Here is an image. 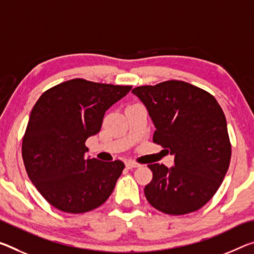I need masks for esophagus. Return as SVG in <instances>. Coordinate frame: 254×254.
<instances>
[{
  "mask_svg": "<svg viewBox=\"0 0 254 254\" xmlns=\"http://www.w3.org/2000/svg\"><path fill=\"white\" fill-rule=\"evenodd\" d=\"M126 165H127V167L128 168V170H132V168H136V167L140 166V164L135 163V162H132V160H128V162L126 163Z\"/></svg>",
  "mask_w": 254,
  "mask_h": 254,
  "instance_id": "obj_1",
  "label": "esophagus"
}]
</instances>
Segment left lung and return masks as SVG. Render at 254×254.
Here are the masks:
<instances>
[{
  "mask_svg": "<svg viewBox=\"0 0 254 254\" xmlns=\"http://www.w3.org/2000/svg\"><path fill=\"white\" fill-rule=\"evenodd\" d=\"M155 126L152 141L174 155V166L150 164L144 195L168 215L199 210L218 190L231 162L226 118L214 96L179 80L133 90Z\"/></svg>",
  "mask_w": 254,
  "mask_h": 254,
  "instance_id": "8db88e82",
  "label": "left lung"
}]
</instances>
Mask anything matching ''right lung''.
Returning a JSON list of instances; mask_svg holds the SVG:
<instances>
[{
    "mask_svg": "<svg viewBox=\"0 0 254 254\" xmlns=\"http://www.w3.org/2000/svg\"><path fill=\"white\" fill-rule=\"evenodd\" d=\"M131 86L72 79L40 96L25 136L27 174L52 206L70 214L90 211L110 198L124 170L121 160L86 157V140L97 134L106 111Z\"/></svg>",
    "mask_w": 254,
    "mask_h": 254,
    "instance_id": "1",
    "label": "right lung"
}]
</instances>
